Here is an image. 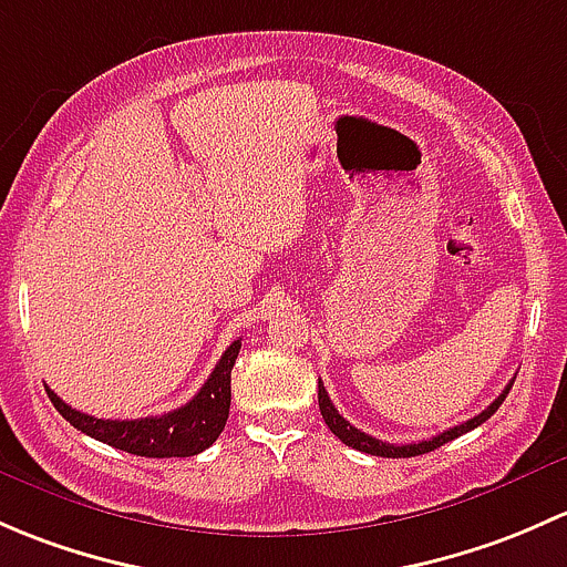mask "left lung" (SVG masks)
Masks as SVG:
<instances>
[{"instance_id": "obj_1", "label": "left lung", "mask_w": 567, "mask_h": 567, "mask_svg": "<svg viewBox=\"0 0 567 567\" xmlns=\"http://www.w3.org/2000/svg\"><path fill=\"white\" fill-rule=\"evenodd\" d=\"M511 388H513V379H511V384H507V388L502 390L497 399H494L492 404H488L481 414L470 417V420H466V423L453 425V429L442 431V434L431 436V440L412 442V445H390V442H382V440H377V436H369V434H365V431L354 429V425L349 423V420H343L341 414H338L336 406H332L330 395H327V390H324L322 382H319V412H322L327 429H330L332 434H336L338 440L343 442V445L354 447V451H360V453H371V456L410 458V456H423V453H429V451H436V447H442V445H445V442L456 440V436L466 434V431H472V429H477V425H481V423H486V420L499 410V404H502V401H505V395L511 393Z\"/></svg>"}]
</instances>
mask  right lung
Segmentation results:
<instances>
[{"mask_svg": "<svg viewBox=\"0 0 567 567\" xmlns=\"http://www.w3.org/2000/svg\"><path fill=\"white\" fill-rule=\"evenodd\" d=\"M243 341H231L224 358L218 360L202 390L179 410L138 420H101L68 406L51 388H45L51 404L73 429L116 451L147 458H185L207 451L224 431L231 406V369L240 354Z\"/></svg>", "mask_w": 567, "mask_h": 567, "instance_id": "add662e5", "label": "right lung"}]
</instances>
